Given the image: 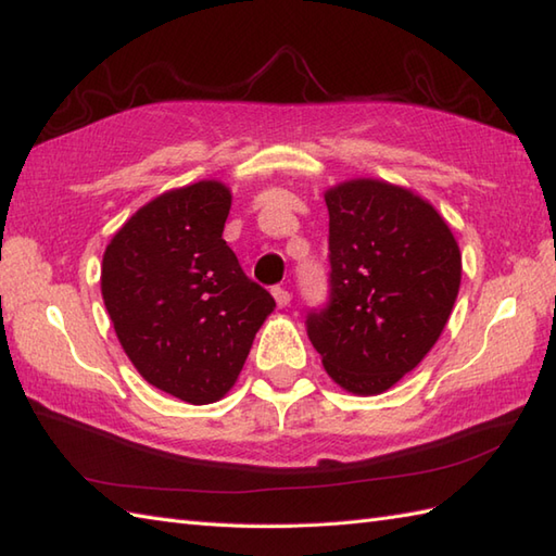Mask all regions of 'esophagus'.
I'll return each instance as SVG.
<instances>
[{"mask_svg":"<svg viewBox=\"0 0 556 556\" xmlns=\"http://www.w3.org/2000/svg\"><path fill=\"white\" fill-rule=\"evenodd\" d=\"M271 296H275L279 308H285V305H289V301H291V293H289L285 287H275V289H271Z\"/></svg>","mask_w":556,"mask_h":556,"instance_id":"esophagus-1","label":"esophagus"}]
</instances>
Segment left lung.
<instances>
[{
    "label": "left lung",
    "instance_id": "left-lung-1",
    "mask_svg": "<svg viewBox=\"0 0 556 556\" xmlns=\"http://www.w3.org/2000/svg\"><path fill=\"white\" fill-rule=\"evenodd\" d=\"M329 291L305 329L325 370L353 394H380L428 356L452 315L460 253L430 203L358 179L327 191Z\"/></svg>",
    "mask_w": 556,
    "mask_h": 556
}]
</instances>
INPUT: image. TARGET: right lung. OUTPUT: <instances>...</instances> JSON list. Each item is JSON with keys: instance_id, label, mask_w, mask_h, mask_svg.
Segmentation results:
<instances>
[{"instance_id": "right-lung-1", "label": "right lung", "mask_w": 556, "mask_h": 556, "mask_svg": "<svg viewBox=\"0 0 556 556\" xmlns=\"http://www.w3.org/2000/svg\"><path fill=\"white\" fill-rule=\"evenodd\" d=\"M231 193L198 181L140 207L102 257V299L126 356L188 404L233 387L275 299L222 239Z\"/></svg>"}]
</instances>
